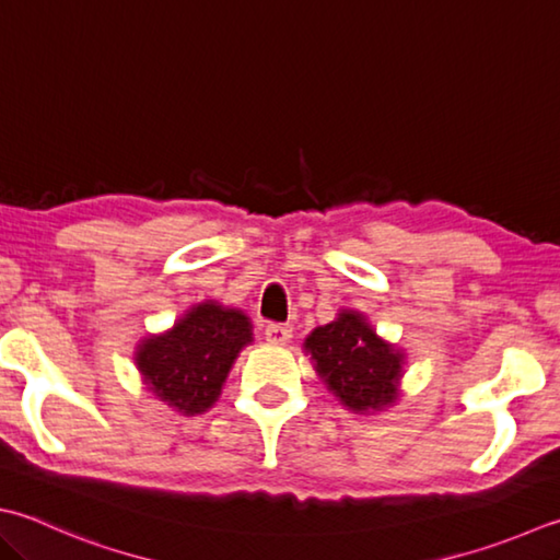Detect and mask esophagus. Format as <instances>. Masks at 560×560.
<instances>
[{
  "label": "esophagus",
  "instance_id": "34e87169",
  "mask_svg": "<svg viewBox=\"0 0 560 560\" xmlns=\"http://www.w3.org/2000/svg\"><path fill=\"white\" fill-rule=\"evenodd\" d=\"M266 339L270 343H288L292 339V326L288 324H268L266 326Z\"/></svg>",
  "mask_w": 560,
  "mask_h": 560
}]
</instances>
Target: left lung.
<instances>
[{"label": "left lung", "mask_w": 560, "mask_h": 560, "mask_svg": "<svg viewBox=\"0 0 560 560\" xmlns=\"http://www.w3.org/2000/svg\"><path fill=\"white\" fill-rule=\"evenodd\" d=\"M316 373L351 411H383L399 397L405 353L380 339L361 312L341 310L304 341Z\"/></svg>", "instance_id": "obj_1"}]
</instances>
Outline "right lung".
<instances>
[{"label": "right lung", "mask_w": 560, "mask_h": 560, "mask_svg": "<svg viewBox=\"0 0 560 560\" xmlns=\"http://www.w3.org/2000/svg\"><path fill=\"white\" fill-rule=\"evenodd\" d=\"M250 329L244 312L207 300L171 331L143 339L136 365L161 402L185 417L202 415L217 402L241 348L250 343Z\"/></svg>", "instance_id": "add662e5"}]
</instances>
